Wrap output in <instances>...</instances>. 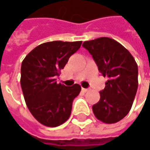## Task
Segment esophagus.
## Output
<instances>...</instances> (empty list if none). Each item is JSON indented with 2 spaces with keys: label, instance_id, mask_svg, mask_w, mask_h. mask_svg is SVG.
<instances>
[{
  "label": "esophagus",
  "instance_id": "1",
  "mask_svg": "<svg viewBox=\"0 0 150 150\" xmlns=\"http://www.w3.org/2000/svg\"><path fill=\"white\" fill-rule=\"evenodd\" d=\"M81 91L83 92H87L88 91H89V89H87V88H82Z\"/></svg>",
  "mask_w": 150,
  "mask_h": 150
}]
</instances>
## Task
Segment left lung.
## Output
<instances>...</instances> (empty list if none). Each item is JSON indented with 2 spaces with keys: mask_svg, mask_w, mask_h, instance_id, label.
<instances>
[{
  "mask_svg": "<svg viewBox=\"0 0 150 150\" xmlns=\"http://www.w3.org/2000/svg\"><path fill=\"white\" fill-rule=\"evenodd\" d=\"M87 49L101 75L108 78L100 101L92 106L98 120L112 124L122 120L132 108L138 90V65L121 43L110 38L86 41Z\"/></svg>",
  "mask_w": 150,
  "mask_h": 150,
  "instance_id": "8db88e82",
  "label": "left lung"
}]
</instances>
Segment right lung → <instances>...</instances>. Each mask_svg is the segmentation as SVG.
I'll return each instance as SVG.
<instances>
[{
    "label": "right lung",
    "mask_w": 150,
    "mask_h": 150,
    "mask_svg": "<svg viewBox=\"0 0 150 150\" xmlns=\"http://www.w3.org/2000/svg\"><path fill=\"white\" fill-rule=\"evenodd\" d=\"M82 42L53 41L42 43L25 57L21 67V86L30 112L41 124L57 127L68 120L72 102L81 87L57 84L56 76Z\"/></svg>",
    "instance_id": "right-lung-1"
}]
</instances>
